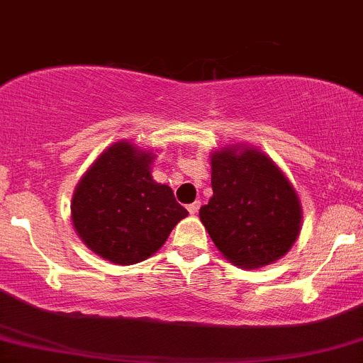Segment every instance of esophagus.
Masks as SVG:
<instances>
[{
  "instance_id": "obj_1",
  "label": "esophagus",
  "mask_w": 363,
  "mask_h": 363,
  "mask_svg": "<svg viewBox=\"0 0 363 363\" xmlns=\"http://www.w3.org/2000/svg\"><path fill=\"white\" fill-rule=\"evenodd\" d=\"M198 211H200V201H194V203L188 205V212L191 213V216H194V213H198Z\"/></svg>"
}]
</instances>
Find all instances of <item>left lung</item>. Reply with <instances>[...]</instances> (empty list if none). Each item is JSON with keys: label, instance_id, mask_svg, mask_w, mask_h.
<instances>
[{"label": "left lung", "instance_id": "8db88e82", "mask_svg": "<svg viewBox=\"0 0 363 363\" xmlns=\"http://www.w3.org/2000/svg\"><path fill=\"white\" fill-rule=\"evenodd\" d=\"M212 191L200 220L220 254L243 269L284 257L303 226L299 194L280 167L249 144L211 152Z\"/></svg>", "mask_w": 363, "mask_h": 363}]
</instances>
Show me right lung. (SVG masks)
I'll list each match as a JSON object with an SVG mask.
<instances>
[{
	"label": "right lung",
	"instance_id": "add662e5",
	"mask_svg": "<svg viewBox=\"0 0 363 363\" xmlns=\"http://www.w3.org/2000/svg\"><path fill=\"white\" fill-rule=\"evenodd\" d=\"M156 155L118 140L97 156L72 193L71 220L89 249L120 266L146 261L188 216L170 186L152 179Z\"/></svg>",
	"mask_w": 363,
	"mask_h": 363
}]
</instances>
